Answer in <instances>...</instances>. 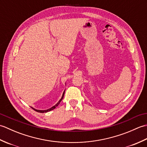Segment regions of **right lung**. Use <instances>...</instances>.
I'll list each match as a JSON object with an SVG mask.
<instances>
[{
    "label": "right lung",
    "instance_id": "add662e5",
    "mask_svg": "<svg viewBox=\"0 0 147 147\" xmlns=\"http://www.w3.org/2000/svg\"><path fill=\"white\" fill-rule=\"evenodd\" d=\"M65 92V91H64ZM64 93H63V94H62V98L60 99V100H59L57 104H56V105H55L54 106H53L52 107H51V108H50V109H47V110H44V111H42V110H36V109H34V108H33V107H32L33 110H35V111H36V112H40V113H44V112H49V111H52V110H53V109H54L56 107H57L58 106V105L60 104V102H61V100H62V98H63V97H64Z\"/></svg>",
    "mask_w": 147,
    "mask_h": 147
}]
</instances>
